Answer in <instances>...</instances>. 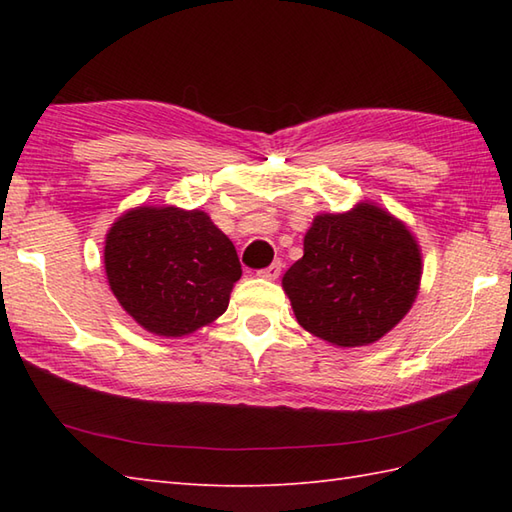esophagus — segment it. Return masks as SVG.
Here are the masks:
<instances>
[{"label":"esophagus","mask_w":512,"mask_h":512,"mask_svg":"<svg viewBox=\"0 0 512 512\" xmlns=\"http://www.w3.org/2000/svg\"><path fill=\"white\" fill-rule=\"evenodd\" d=\"M279 275H281V262H273L268 268L259 270L257 273V277H262V279H277Z\"/></svg>","instance_id":"34e87169"}]
</instances>
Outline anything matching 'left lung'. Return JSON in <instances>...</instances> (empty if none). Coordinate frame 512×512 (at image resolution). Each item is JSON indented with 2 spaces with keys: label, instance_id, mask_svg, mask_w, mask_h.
<instances>
[{
  "label": "left lung",
  "instance_id": "1",
  "mask_svg": "<svg viewBox=\"0 0 512 512\" xmlns=\"http://www.w3.org/2000/svg\"><path fill=\"white\" fill-rule=\"evenodd\" d=\"M422 255L416 237L374 202L321 213L303 237V257L281 286L303 330L339 347L369 345L416 301Z\"/></svg>",
  "mask_w": 512,
  "mask_h": 512
}]
</instances>
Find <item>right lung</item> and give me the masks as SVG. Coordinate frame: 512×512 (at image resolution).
Returning <instances> with one entry per match:
<instances>
[{
	"instance_id": "right-lung-1",
	"label": "right lung",
	"mask_w": 512,
	"mask_h": 512,
	"mask_svg": "<svg viewBox=\"0 0 512 512\" xmlns=\"http://www.w3.org/2000/svg\"><path fill=\"white\" fill-rule=\"evenodd\" d=\"M114 297L151 334H191L226 312L242 277L237 250L204 211L136 206L105 237Z\"/></svg>"
}]
</instances>
